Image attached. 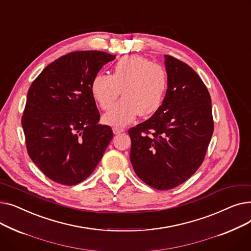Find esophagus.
Instances as JSON below:
<instances>
[{
  "instance_id": "1",
  "label": "esophagus",
  "mask_w": 251,
  "mask_h": 251,
  "mask_svg": "<svg viewBox=\"0 0 251 251\" xmlns=\"http://www.w3.org/2000/svg\"><path fill=\"white\" fill-rule=\"evenodd\" d=\"M124 131H125V129L123 127H118V126H114L113 127L114 134H119V133H121V132H124Z\"/></svg>"
}]
</instances>
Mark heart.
<instances>
[{
  "instance_id": "obj_1",
  "label": "heart",
  "mask_w": 251,
  "mask_h": 251,
  "mask_svg": "<svg viewBox=\"0 0 251 251\" xmlns=\"http://www.w3.org/2000/svg\"><path fill=\"white\" fill-rule=\"evenodd\" d=\"M168 88V74L162 65L142 56L121 58L111 75L99 73L90 84L92 98L101 110H109L120 96L123 99L102 117L108 125H126L139 114L153 115L161 108Z\"/></svg>"
}]
</instances>
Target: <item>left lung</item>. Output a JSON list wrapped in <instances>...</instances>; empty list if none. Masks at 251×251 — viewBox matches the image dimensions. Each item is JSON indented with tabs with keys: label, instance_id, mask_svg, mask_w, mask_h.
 <instances>
[{
	"label": "left lung",
	"instance_id": "obj_1",
	"mask_svg": "<svg viewBox=\"0 0 251 251\" xmlns=\"http://www.w3.org/2000/svg\"><path fill=\"white\" fill-rule=\"evenodd\" d=\"M165 59L168 89L161 108L128 130L136 175L159 190L175 188L196 172L214 132L212 100L201 78L179 59Z\"/></svg>",
	"mask_w": 251,
	"mask_h": 251
}]
</instances>
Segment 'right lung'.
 I'll return each mask as SVG.
<instances>
[{
    "label": "right lung",
    "mask_w": 251,
    "mask_h": 251,
    "mask_svg": "<svg viewBox=\"0 0 251 251\" xmlns=\"http://www.w3.org/2000/svg\"><path fill=\"white\" fill-rule=\"evenodd\" d=\"M116 55L76 50L55 60L31 83L21 123L32 162L51 181L72 186L91 175L113 138L99 125L90 84Z\"/></svg>",
    "instance_id": "add662e5"
}]
</instances>
